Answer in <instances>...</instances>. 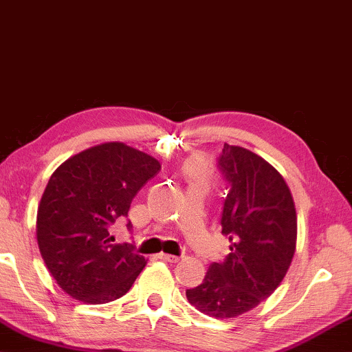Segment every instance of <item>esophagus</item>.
<instances>
[{
	"instance_id": "34e87169",
	"label": "esophagus",
	"mask_w": 352,
	"mask_h": 352,
	"mask_svg": "<svg viewBox=\"0 0 352 352\" xmlns=\"http://www.w3.org/2000/svg\"><path fill=\"white\" fill-rule=\"evenodd\" d=\"M160 258H161L162 261H169V263H177V261L180 260V256L169 255V254H160Z\"/></svg>"
}]
</instances>
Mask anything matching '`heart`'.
Returning a JSON list of instances; mask_svg holds the SVG:
<instances>
[{
    "label": "heart",
    "mask_w": 352,
    "mask_h": 352,
    "mask_svg": "<svg viewBox=\"0 0 352 352\" xmlns=\"http://www.w3.org/2000/svg\"><path fill=\"white\" fill-rule=\"evenodd\" d=\"M186 170H188V174L192 177H202V175H206L207 166H206V162L201 160H191L190 162H188Z\"/></svg>",
    "instance_id": "1"
}]
</instances>
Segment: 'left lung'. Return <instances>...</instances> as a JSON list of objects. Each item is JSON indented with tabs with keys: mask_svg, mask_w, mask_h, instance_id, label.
Instances as JSON below:
<instances>
[{
	"mask_svg": "<svg viewBox=\"0 0 352 352\" xmlns=\"http://www.w3.org/2000/svg\"><path fill=\"white\" fill-rule=\"evenodd\" d=\"M217 167L228 182L220 223L231 254L214 261L186 298L225 319L254 309L284 279L295 254L296 212L284 178L255 153L225 143Z\"/></svg>",
	"mask_w": 352,
	"mask_h": 352,
	"instance_id": "1",
	"label": "left lung"
}]
</instances>
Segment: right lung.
<instances>
[{"label":"right lung","instance_id":"right-lung-1","mask_svg":"<svg viewBox=\"0 0 352 352\" xmlns=\"http://www.w3.org/2000/svg\"><path fill=\"white\" fill-rule=\"evenodd\" d=\"M160 170L153 156L111 142L78 153L54 172L38 209L36 236L63 292L91 305L127 294L146 261L132 242L113 244L111 230ZM126 226L132 231L131 221Z\"/></svg>","mask_w":352,"mask_h":352}]
</instances>
